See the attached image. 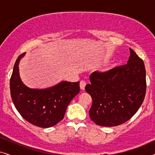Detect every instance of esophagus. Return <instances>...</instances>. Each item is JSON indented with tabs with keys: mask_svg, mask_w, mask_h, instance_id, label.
Returning <instances> with one entry per match:
<instances>
[{
	"mask_svg": "<svg viewBox=\"0 0 155 155\" xmlns=\"http://www.w3.org/2000/svg\"><path fill=\"white\" fill-rule=\"evenodd\" d=\"M86 86V82L85 81H84V80H81L80 82V89L82 90H84V87H85Z\"/></svg>",
	"mask_w": 155,
	"mask_h": 155,
	"instance_id": "34e87169",
	"label": "esophagus"
}]
</instances>
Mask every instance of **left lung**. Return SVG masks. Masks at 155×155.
Returning a JSON list of instances; mask_svg holds the SVG:
<instances>
[{"label":"left lung","instance_id":"1","mask_svg":"<svg viewBox=\"0 0 155 155\" xmlns=\"http://www.w3.org/2000/svg\"><path fill=\"white\" fill-rule=\"evenodd\" d=\"M127 64L104 73L94 72L85 90L92 99L89 114L98 126H119L134 116L143 102L146 73L143 61L130 48Z\"/></svg>","mask_w":155,"mask_h":155}]
</instances>
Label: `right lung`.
<instances>
[{"label":"right lung","mask_w":155,"mask_h":155,"mask_svg":"<svg viewBox=\"0 0 155 155\" xmlns=\"http://www.w3.org/2000/svg\"><path fill=\"white\" fill-rule=\"evenodd\" d=\"M25 55L17 59L10 80L12 100L27 121L41 128H50L63 120L67 107L80 92V82L61 81L45 89L29 87L23 83L19 73V63Z\"/></svg>","instance_id":"obj_1"}]
</instances>
